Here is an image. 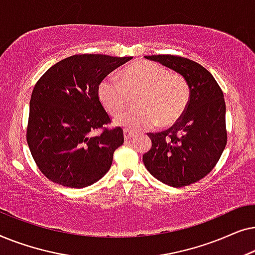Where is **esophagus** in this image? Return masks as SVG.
Segmentation results:
<instances>
[{"mask_svg":"<svg viewBox=\"0 0 255 255\" xmlns=\"http://www.w3.org/2000/svg\"><path fill=\"white\" fill-rule=\"evenodd\" d=\"M132 134H133V132L128 130V128H124V139L125 140H128L132 137Z\"/></svg>","mask_w":255,"mask_h":255,"instance_id":"1","label":"esophagus"}]
</instances>
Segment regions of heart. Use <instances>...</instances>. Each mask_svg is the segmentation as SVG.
<instances>
[{
    "instance_id": "1",
    "label": "heart",
    "mask_w": 255,
    "mask_h": 255,
    "mask_svg": "<svg viewBox=\"0 0 255 255\" xmlns=\"http://www.w3.org/2000/svg\"><path fill=\"white\" fill-rule=\"evenodd\" d=\"M121 79L113 75L104 79L99 96L110 115L123 113L130 107L131 97L138 96V110L116 120L117 124L130 130H146L156 123L170 127L182 117L189 103L190 90L184 78L154 62H134L122 71Z\"/></svg>"
}]
</instances>
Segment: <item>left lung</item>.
Here are the masks:
<instances>
[{
  "mask_svg": "<svg viewBox=\"0 0 255 255\" xmlns=\"http://www.w3.org/2000/svg\"><path fill=\"white\" fill-rule=\"evenodd\" d=\"M145 58L182 75L190 97L182 117L172 128L148 133L152 147L142 155V161L162 183L189 186L214 169L226 146L224 95L211 73L190 59L169 54Z\"/></svg>",
  "mask_w": 255,
  "mask_h": 255,
  "instance_id": "obj_1",
  "label": "left lung"
}]
</instances>
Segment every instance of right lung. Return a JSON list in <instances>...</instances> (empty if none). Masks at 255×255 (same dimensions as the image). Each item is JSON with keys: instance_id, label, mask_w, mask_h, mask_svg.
I'll return each instance as SVG.
<instances>
[{"instance_id": "right-lung-1", "label": "right lung", "mask_w": 255, "mask_h": 255, "mask_svg": "<svg viewBox=\"0 0 255 255\" xmlns=\"http://www.w3.org/2000/svg\"><path fill=\"white\" fill-rule=\"evenodd\" d=\"M131 57L75 54L57 62L31 94L26 141L36 165L52 182L83 188L106 175L114 152L123 145V128H107L109 115L99 87ZM94 129L101 133L92 136Z\"/></svg>"}]
</instances>
